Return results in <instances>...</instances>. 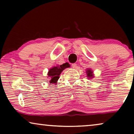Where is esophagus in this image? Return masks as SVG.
Listing matches in <instances>:
<instances>
[{
    "mask_svg": "<svg viewBox=\"0 0 134 134\" xmlns=\"http://www.w3.org/2000/svg\"><path fill=\"white\" fill-rule=\"evenodd\" d=\"M77 64H76V63H72V68L76 69V68H77Z\"/></svg>",
    "mask_w": 134,
    "mask_h": 134,
    "instance_id": "1",
    "label": "esophagus"
}]
</instances>
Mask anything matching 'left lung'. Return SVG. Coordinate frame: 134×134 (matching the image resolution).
I'll return each mask as SVG.
<instances>
[{
  "instance_id": "obj_1",
  "label": "left lung",
  "mask_w": 134,
  "mask_h": 134,
  "mask_svg": "<svg viewBox=\"0 0 134 134\" xmlns=\"http://www.w3.org/2000/svg\"><path fill=\"white\" fill-rule=\"evenodd\" d=\"M86 73L87 74L88 79H93V77H94L93 71L90 69H87V70H86Z\"/></svg>"
}]
</instances>
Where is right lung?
Masks as SVG:
<instances>
[{"instance_id":"right-lung-1","label":"right lung","mask_w":134,"mask_h":134,"mask_svg":"<svg viewBox=\"0 0 134 134\" xmlns=\"http://www.w3.org/2000/svg\"><path fill=\"white\" fill-rule=\"evenodd\" d=\"M69 66L70 65L68 63H65L62 65L56 66L49 69L48 74H47V76H48L47 77H50L49 83L56 84L58 79L60 78V75L61 72L65 68H69Z\"/></svg>"}]
</instances>
